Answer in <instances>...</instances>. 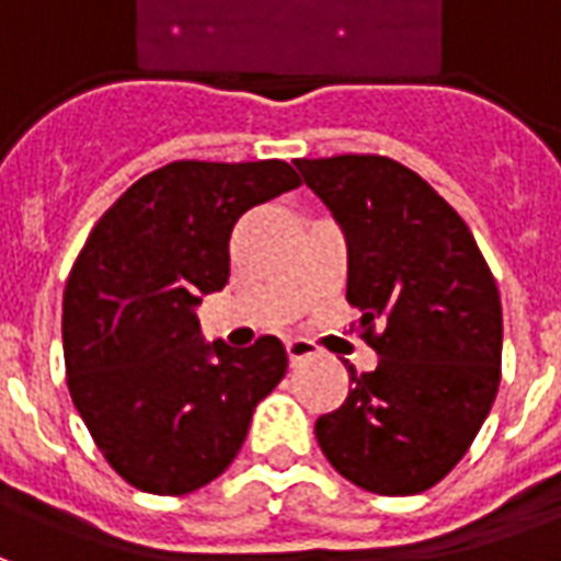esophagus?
I'll list each match as a JSON object with an SVG mask.
<instances>
[{
    "label": "esophagus",
    "instance_id": "obj_1",
    "mask_svg": "<svg viewBox=\"0 0 561 561\" xmlns=\"http://www.w3.org/2000/svg\"><path fill=\"white\" fill-rule=\"evenodd\" d=\"M285 348H288V360H291V366L304 364V360H309V357H316L318 354L316 345L309 340H300V336H294V340L285 342Z\"/></svg>",
    "mask_w": 561,
    "mask_h": 561
}]
</instances>
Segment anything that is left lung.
<instances>
[{
    "instance_id": "8db88e82",
    "label": "left lung",
    "mask_w": 561,
    "mask_h": 561,
    "mask_svg": "<svg viewBox=\"0 0 561 561\" xmlns=\"http://www.w3.org/2000/svg\"><path fill=\"white\" fill-rule=\"evenodd\" d=\"M345 233L348 304L378 366L321 414L330 466L378 495L430 490L457 466L502 378V300L457 209L385 156L297 159Z\"/></svg>"
}]
</instances>
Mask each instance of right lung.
<instances>
[{"label": "right lung", "mask_w": 561, "mask_h": 561, "mask_svg": "<svg viewBox=\"0 0 561 561\" xmlns=\"http://www.w3.org/2000/svg\"><path fill=\"white\" fill-rule=\"evenodd\" d=\"M300 185L288 161H171L92 228L62 297L71 402L131 486L183 495L231 466L255 405L288 369L276 336L231 348L197 306L231 276L245 209Z\"/></svg>", "instance_id": "1"}]
</instances>
